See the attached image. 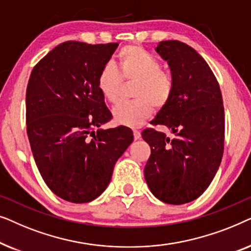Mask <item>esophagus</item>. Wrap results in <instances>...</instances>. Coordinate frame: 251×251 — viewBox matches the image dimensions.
I'll list each match as a JSON object with an SVG mask.
<instances>
[{
  "label": "esophagus",
  "instance_id": "34e87169",
  "mask_svg": "<svg viewBox=\"0 0 251 251\" xmlns=\"http://www.w3.org/2000/svg\"><path fill=\"white\" fill-rule=\"evenodd\" d=\"M140 137H142V135H140V131H138V130H133V138L137 140V139H139Z\"/></svg>",
  "mask_w": 251,
  "mask_h": 251
}]
</instances>
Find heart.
Segmentation results:
<instances>
[{"label": "heart", "instance_id": "b5f03b06", "mask_svg": "<svg viewBox=\"0 0 251 251\" xmlns=\"http://www.w3.org/2000/svg\"><path fill=\"white\" fill-rule=\"evenodd\" d=\"M118 70L111 64L100 68L96 78L99 92L106 101L116 104L126 83L135 82L131 89L133 100L120 104L113 109L119 125L142 126L152 115L153 107H166L175 91V78L161 67L160 60L138 46L123 47L116 54Z\"/></svg>", "mask_w": 251, "mask_h": 251}]
</instances>
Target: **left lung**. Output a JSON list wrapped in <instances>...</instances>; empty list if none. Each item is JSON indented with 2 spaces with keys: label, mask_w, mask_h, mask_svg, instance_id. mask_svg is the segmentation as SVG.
Wrapping results in <instances>:
<instances>
[{
  "label": "left lung",
  "mask_w": 251,
  "mask_h": 251,
  "mask_svg": "<svg viewBox=\"0 0 251 251\" xmlns=\"http://www.w3.org/2000/svg\"><path fill=\"white\" fill-rule=\"evenodd\" d=\"M156 51L175 78L173 98L142 137L151 146L144 175L150 190L169 204L198 199L214 179L224 153L225 115L219 83L203 58L180 41H162Z\"/></svg>",
  "instance_id": "left-lung-1"
}]
</instances>
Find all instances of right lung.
I'll return each mask as SVG.
<instances>
[{"label":"right lung","mask_w":251,"mask_h":251,"mask_svg":"<svg viewBox=\"0 0 251 251\" xmlns=\"http://www.w3.org/2000/svg\"><path fill=\"white\" fill-rule=\"evenodd\" d=\"M118 46L61 43L34 66L27 84V136L37 169L57 197L73 203L106 190L133 140L126 126L98 129L112 113L96 78Z\"/></svg>","instance_id":"add662e5"}]
</instances>
